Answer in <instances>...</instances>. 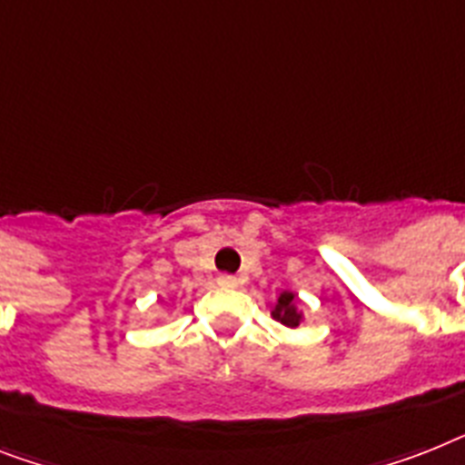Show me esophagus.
Returning a JSON list of instances; mask_svg holds the SVG:
<instances>
[{
  "instance_id": "esophagus-1",
  "label": "esophagus",
  "mask_w": 465,
  "mask_h": 465,
  "mask_svg": "<svg viewBox=\"0 0 465 465\" xmlns=\"http://www.w3.org/2000/svg\"><path fill=\"white\" fill-rule=\"evenodd\" d=\"M218 285H221V287H237V278H235V275H228V273L218 275Z\"/></svg>"
}]
</instances>
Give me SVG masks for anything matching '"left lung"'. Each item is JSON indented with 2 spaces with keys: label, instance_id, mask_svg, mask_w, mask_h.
<instances>
[{
  "label": "left lung",
  "instance_id": "left-lung-1",
  "mask_svg": "<svg viewBox=\"0 0 465 465\" xmlns=\"http://www.w3.org/2000/svg\"><path fill=\"white\" fill-rule=\"evenodd\" d=\"M273 316L278 318L280 323L287 325V328H297L299 321H302V313H297V309H294V294L292 292L280 294Z\"/></svg>",
  "mask_w": 465,
  "mask_h": 465
}]
</instances>
